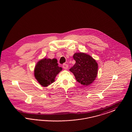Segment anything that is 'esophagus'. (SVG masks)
I'll list each match as a JSON object with an SVG mask.
<instances>
[{
	"instance_id": "obj_1",
	"label": "esophagus",
	"mask_w": 132,
	"mask_h": 132,
	"mask_svg": "<svg viewBox=\"0 0 132 132\" xmlns=\"http://www.w3.org/2000/svg\"><path fill=\"white\" fill-rule=\"evenodd\" d=\"M63 68L64 69H67L68 68V64H64L63 65Z\"/></svg>"
}]
</instances>
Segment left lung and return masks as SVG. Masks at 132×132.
I'll return each instance as SVG.
<instances>
[{
    "instance_id": "8db88e82",
    "label": "left lung",
    "mask_w": 132,
    "mask_h": 132,
    "mask_svg": "<svg viewBox=\"0 0 132 132\" xmlns=\"http://www.w3.org/2000/svg\"><path fill=\"white\" fill-rule=\"evenodd\" d=\"M73 58L76 63L70 71L73 73L77 82L85 87L89 86L97 75V63L92 57L84 53H75Z\"/></svg>"
}]
</instances>
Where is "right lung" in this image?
I'll return each mask as SVG.
<instances>
[{
    "mask_svg": "<svg viewBox=\"0 0 132 132\" xmlns=\"http://www.w3.org/2000/svg\"><path fill=\"white\" fill-rule=\"evenodd\" d=\"M56 59L44 58L37 63L34 75L39 84L43 87H47L55 81L57 75L62 68L58 66Z\"/></svg>",
    "mask_w": 132,
    "mask_h": 132,
    "instance_id": "obj_1",
    "label": "right lung"
}]
</instances>
